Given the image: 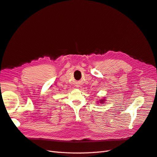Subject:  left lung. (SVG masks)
Wrapping results in <instances>:
<instances>
[{
    "mask_svg": "<svg viewBox=\"0 0 157 157\" xmlns=\"http://www.w3.org/2000/svg\"><path fill=\"white\" fill-rule=\"evenodd\" d=\"M103 101H104L103 100H101V102H100V103H103Z\"/></svg>",
    "mask_w": 157,
    "mask_h": 157,
    "instance_id": "1",
    "label": "left lung"
}]
</instances>
